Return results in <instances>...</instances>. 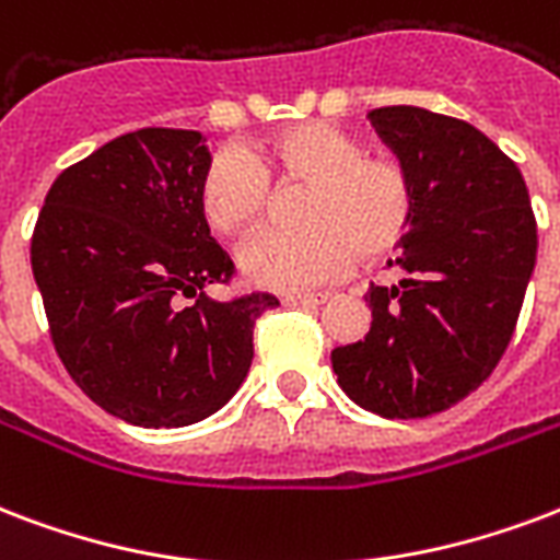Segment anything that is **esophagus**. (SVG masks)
<instances>
[{
	"label": "esophagus",
	"mask_w": 560,
	"mask_h": 560,
	"mask_svg": "<svg viewBox=\"0 0 560 560\" xmlns=\"http://www.w3.org/2000/svg\"><path fill=\"white\" fill-rule=\"evenodd\" d=\"M328 299V293H302V296H284V308H317Z\"/></svg>",
	"instance_id": "1"
}]
</instances>
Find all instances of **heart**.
I'll return each instance as SVG.
<instances>
[{
    "mask_svg": "<svg viewBox=\"0 0 560 560\" xmlns=\"http://www.w3.org/2000/svg\"><path fill=\"white\" fill-rule=\"evenodd\" d=\"M270 185H305L296 220L305 229L270 232L241 255L243 279L264 290L299 293L337 279L361 258L399 246L413 220V178L396 158L370 155L331 122H293L225 149L199 178V211L220 237H246L270 208Z\"/></svg>",
    "mask_w": 560,
    "mask_h": 560,
    "instance_id": "b5f03b06",
    "label": "heart"
}]
</instances>
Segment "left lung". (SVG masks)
I'll return each mask as SVG.
<instances>
[{"instance_id": "1", "label": "left lung", "mask_w": 560, "mask_h": 560, "mask_svg": "<svg viewBox=\"0 0 560 560\" xmlns=\"http://www.w3.org/2000/svg\"><path fill=\"white\" fill-rule=\"evenodd\" d=\"M413 178L394 288H370L364 340L331 352L343 394L387 420L446 411L499 364L537 261L517 164L479 128L413 105L366 114Z\"/></svg>"}]
</instances>
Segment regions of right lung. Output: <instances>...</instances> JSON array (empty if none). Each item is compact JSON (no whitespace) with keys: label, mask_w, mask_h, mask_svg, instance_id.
Returning <instances> with one entry per match:
<instances>
[{"label":"right lung","mask_w":560,"mask_h":560,"mask_svg":"<svg viewBox=\"0 0 560 560\" xmlns=\"http://www.w3.org/2000/svg\"><path fill=\"white\" fill-rule=\"evenodd\" d=\"M208 164L202 131H128L67 166L34 225L32 272L67 373L143 429L220 411L249 373L255 319L279 305L205 293L232 276L199 211ZM178 295L195 302L178 310Z\"/></svg>","instance_id":"add662e5"}]
</instances>
